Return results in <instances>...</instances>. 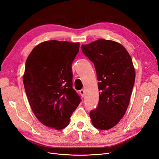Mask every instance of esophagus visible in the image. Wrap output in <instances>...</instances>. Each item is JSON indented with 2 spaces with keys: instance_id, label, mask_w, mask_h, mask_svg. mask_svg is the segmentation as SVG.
Instances as JSON below:
<instances>
[{
  "instance_id": "34e87169",
  "label": "esophagus",
  "mask_w": 159,
  "mask_h": 159,
  "mask_svg": "<svg viewBox=\"0 0 159 159\" xmlns=\"http://www.w3.org/2000/svg\"><path fill=\"white\" fill-rule=\"evenodd\" d=\"M80 95H81L82 98L84 97V95H85V90H84V89H81V90H80Z\"/></svg>"
}]
</instances>
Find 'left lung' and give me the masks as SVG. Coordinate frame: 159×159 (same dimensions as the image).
Wrapping results in <instances>:
<instances>
[{"label": "left lung", "mask_w": 159, "mask_h": 159, "mask_svg": "<svg viewBox=\"0 0 159 159\" xmlns=\"http://www.w3.org/2000/svg\"><path fill=\"white\" fill-rule=\"evenodd\" d=\"M82 51L92 61L99 92L98 107L89 113L93 125L108 130L125 115L135 80L132 59L126 49L112 40L99 39L82 45Z\"/></svg>", "instance_id": "8db88e82"}]
</instances>
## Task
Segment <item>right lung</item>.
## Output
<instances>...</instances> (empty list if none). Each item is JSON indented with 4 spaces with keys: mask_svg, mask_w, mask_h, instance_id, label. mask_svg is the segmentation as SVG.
<instances>
[{
    "mask_svg": "<svg viewBox=\"0 0 159 159\" xmlns=\"http://www.w3.org/2000/svg\"><path fill=\"white\" fill-rule=\"evenodd\" d=\"M80 43L45 41L34 48L26 61L23 83L32 111L45 126L61 130L80 102L73 88L72 63Z\"/></svg>",
    "mask_w": 159,
    "mask_h": 159,
    "instance_id": "1",
    "label": "right lung"
}]
</instances>
